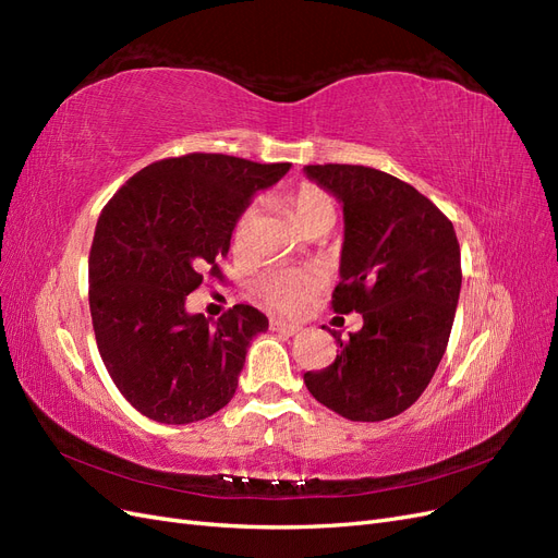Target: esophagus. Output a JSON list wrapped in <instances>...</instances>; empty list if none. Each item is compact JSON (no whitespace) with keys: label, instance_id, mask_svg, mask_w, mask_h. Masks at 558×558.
Instances as JSON below:
<instances>
[{"label":"esophagus","instance_id":"1","mask_svg":"<svg viewBox=\"0 0 558 558\" xmlns=\"http://www.w3.org/2000/svg\"><path fill=\"white\" fill-rule=\"evenodd\" d=\"M269 328L277 330V332H283V335H295L302 330V326L298 324H289V320H281V318H275L272 324H269Z\"/></svg>","mask_w":558,"mask_h":558}]
</instances>
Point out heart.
Instances as JSON below:
<instances>
[{"label": "heart", "instance_id": "1", "mask_svg": "<svg viewBox=\"0 0 558 558\" xmlns=\"http://www.w3.org/2000/svg\"><path fill=\"white\" fill-rule=\"evenodd\" d=\"M289 207L293 211L295 223L302 232H312L318 226L335 223V205L330 195L318 189L314 183H300L289 195ZM256 207L246 209L242 216L240 228L234 232V246H242L244 228L251 221ZM320 289V279L312 269L305 267H275L265 269L258 279L253 281V295H256L265 307L281 314H298L305 310Z\"/></svg>", "mask_w": 558, "mask_h": 558}]
</instances>
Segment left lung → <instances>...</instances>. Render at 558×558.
Masks as SVG:
<instances>
[{
  "mask_svg": "<svg viewBox=\"0 0 558 558\" xmlns=\"http://www.w3.org/2000/svg\"><path fill=\"white\" fill-rule=\"evenodd\" d=\"M305 172L344 211L332 310L363 316L347 342L335 337L337 359L305 373V384L349 421L398 416L426 391L447 351L461 293L459 240L426 195L375 167L328 162Z\"/></svg>",
  "mask_w": 558,
  "mask_h": 558,
  "instance_id": "left-lung-1",
  "label": "left lung"
}]
</instances>
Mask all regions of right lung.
I'll list each match as a JSON object with an SVG mask.
<instances>
[{
    "label": "right lung",
    "mask_w": 558,
    "mask_h": 558,
    "mask_svg": "<svg viewBox=\"0 0 558 558\" xmlns=\"http://www.w3.org/2000/svg\"><path fill=\"white\" fill-rule=\"evenodd\" d=\"M291 162L189 154L144 167L97 218L88 258L99 356L118 391L158 424H193L230 402L248 342L267 316L234 305L216 324L185 312V295L223 279L232 230L253 195Z\"/></svg>",
    "instance_id": "right-lung-1"
}]
</instances>
